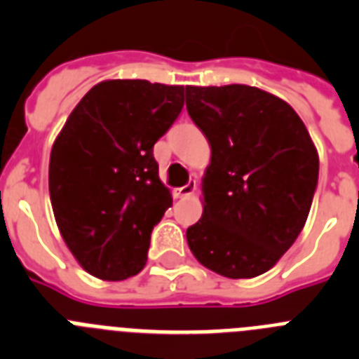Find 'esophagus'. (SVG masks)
<instances>
[{
	"mask_svg": "<svg viewBox=\"0 0 359 359\" xmlns=\"http://www.w3.org/2000/svg\"><path fill=\"white\" fill-rule=\"evenodd\" d=\"M196 189H198V183H196V180H190V182L187 183V185L177 187V189H174V198H176V199L189 198V196L194 194Z\"/></svg>",
	"mask_w": 359,
	"mask_h": 359,
	"instance_id": "1",
	"label": "esophagus"
}]
</instances>
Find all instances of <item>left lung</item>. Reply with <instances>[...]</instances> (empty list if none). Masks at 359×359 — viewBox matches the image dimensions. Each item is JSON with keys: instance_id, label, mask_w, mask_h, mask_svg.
Masks as SVG:
<instances>
[{"instance_id": "left-lung-1", "label": "left lung", "mask_w": 359, "mask_h": 359, "mask_svg": "<svg viewBox=\"0 0 359 359\" xmlns=\"http://www.w3.org/2000/svg\"><path fill=\"white\" fill-rule=\"evenodd\" d=\"M187 111L210 144L203 215L190 252L228 278L273 268L297 241L318 183V152L282 98L244 84L187 86Z\"/></svg>"}]
</instances>
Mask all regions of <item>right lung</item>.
I'll use <instances>...</instances> for the list:
<instances>
[{
	"instance_id": "add662e5",
	"label": "right lung",
	"mask_w": 359,
	"mask_h": 359,
	"mask_svg": "<svg viewBox=\"0 0 359 359\" xmlns=\"http://www.w3.org/2000/svg\"><path fill=\"white\" fill-rule=\"evenodd\" d=\"M183 102V86L98 82L53 142V215L69 252L93 277L126 280L144 269L152 228L172 207L152 147Z\"/></svg>"
}]
</instances>
